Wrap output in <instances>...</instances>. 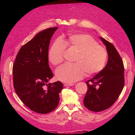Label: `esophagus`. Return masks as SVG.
<instances>
[{
  "mask_svg": "<svg viewBox=\"0 0 135 135\" xmlns=\"http://www.w3.org/2000/svg\"><path fill=\"white\" fill-rule=\"evenodd\" d=\"M64 86H72V85H74L73 83H64Z\"/></svg>",
  "mask_w": 135,
  "mask_h": 135,
  "instance_id": "1",
  "label": "esophagus"
}]
</instances>
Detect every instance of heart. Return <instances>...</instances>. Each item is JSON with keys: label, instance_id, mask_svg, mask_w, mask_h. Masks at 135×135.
I'll return each mask as SVG.
<instances>
[{"label": "heart", "instance_id": "obj_1", "mask_svg": "<svg viewBox=\"0 0 135 135\" xmlns=\"http://www.w3.org/2000/svg\"><path fill=\"white\" fill-rule=\"evenodd\" d=\"M63 41L56 39L48 51V59L52 65H59L64 61L66 46L78 51L75 57L76 62L66 63L56 70L58 80L73 83L82 79L86 73L89 75L95 74L104 69L108 59L107 50L98 44L91 35L73 34Z\"/></svg>", "mask_w": 135, "mask_h": 135}]
</instances>
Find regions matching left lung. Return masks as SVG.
Here are the masks:
<instances>
[{"label":"left lung","instance_id":"obj_1","mask_svg":"<svg viewBox=\"0 0 135 135\" xmlns=\"http://www.w3.org/2000/svg\"><path fill=\"white\" fill-rule=\"evenodd\" d=\"M100 38L107 48L108 62L104 69L85 82L88 89L83 100L85 107L95 112L111 107L124 85V68L121 57L111 43Z\"/></svg>","mask_w":135,"mask_h":135}]
</instances>
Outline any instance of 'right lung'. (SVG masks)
Instances as JSON below:
<instances>
[{"label":"right lung","mask_w":135,"mask_h":135,"mask_svg":"<svg viewBox=\"0 0 135 135\" xmlns=\"http://www.w3.org/2000/svg\"><path fill=\"white\" fill-rule=\"evenodd\" d=\"M58 27L39 32L20 48L13 66V86L22 103L32 111L47 114L55 110L63 88L60 81L48 83L54 76L48 65L50 40Z\"/></svg>","instance_id":"1"}]
</instances>
